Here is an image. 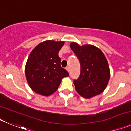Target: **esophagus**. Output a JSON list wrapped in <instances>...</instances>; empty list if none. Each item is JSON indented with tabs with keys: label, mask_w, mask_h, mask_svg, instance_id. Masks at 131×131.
<instances>
[{
	"label": "esophagus",
	"mask_w": 131,
	"mask_h": 131,
	"mask_svg": "<svg viewBox=\"0 0 131 131\" xmlns=\"http://www.w3.org/2000/svg\"><path fill=\"white\" fill-rule=\"evenodd\" d=\"M66 70L68 71V72H69V71H70V69H69V66L66 67Z\"/></svg>",
	"instance_id": "obj_1"
}]
</instances>
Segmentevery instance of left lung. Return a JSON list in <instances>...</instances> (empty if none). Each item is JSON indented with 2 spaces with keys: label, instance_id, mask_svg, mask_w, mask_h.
Segmentation results:
<instances>
[{
  "label": "left lung",
  "instance_id": "left-lung-1",
  "mask_svg": "<svg viewBox=\"0 0 131 131\" xmlns=\"http://www.w3.org/2000/svg\"><path fill=\"white\" fill-rule=\"evenodd\" d=\"M70 47L80 65V75L73 80L77 92L87 99L100 94L106 88L110 78L108 63L104 54L92 45L79 46L71 43Z\"/></svg>",
  "mask_w": 131,
  "mask_h": 131
}]
</instances>
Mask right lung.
Wrapping results in <instances>:
<instances>
[{
  "label": "right lung",
  "mask_w": 131,
  "mask_h": 131,
  "mask_svg": "<svg viewBox=\"0 0 131 131\" xmlns=\"http://www.w3.org/2000/svg\"><path fill=\"white\" fill-rule=\"evenodd\" d=\"M63 41L47 40L37 45L31 52L25 68L30 87L37 93L48 96L56 92L62 79L69 73L61 66L58 52Z\"/></svg>",
  "instance_id": "right-lung-1"
}]
</instances>
